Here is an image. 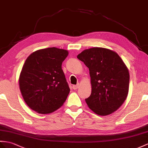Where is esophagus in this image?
I'll use <instances>...</instances> for the list:
<instances>
[{
  "label": "esophagus",
  "mask_w": 148,
  "mask_h": 148,
  "mask_svg": "<svg viewBox=\"0 0 148 148\" xmlns=\"http://www.w3.org/2000/svg\"><path fill=\"white\" fill-rule=\"evenodd\" d=\"M79 86H80V84H78L76 85H73V86H72V88H73V90H77V88H79Z\"/></svg>",
  "instance_id": "34e87169"
}]
</instances>
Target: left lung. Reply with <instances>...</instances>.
Wrapping results in <instances>:
<instances>
[{
	"label": "left lung",
	"mask_w": 148,
	"mask_h": 148,
	"mask_svg": "<svg viewBox=\"0 0 148 148\" xmlns=\"http://www.w3.org/2000/svg\"><path fill=\"white\" fill-rule=\"evenodd\" d=\"M77 58L90 71L92 93L85 99L88 107L100 116L116 111L127 98L129 85V71L121 57L109 49L92 48Z\"/></svg>",
	"instance_id": "8db88e82"
}]
</instances>
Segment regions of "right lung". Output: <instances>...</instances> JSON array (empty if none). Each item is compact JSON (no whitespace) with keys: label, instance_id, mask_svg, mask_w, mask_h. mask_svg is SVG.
Instances as JSON below:
<instances>
[{"label":"right lung","instance_id":"obj_1","mask_svg":"<svg viewBox=\"0 0 148 148\" xmlns=\"http://www.w3.org/2000/svg\"><path fill=\"white\" fill-rule=\"evenodd\" d=\"M65 49L48 48L27 57L20 73L21 94L27 105L39 114H49L63 106L70 89L62 68Z\"/></svg>","mask_w":148,"mask_h":148}]
</instances>
